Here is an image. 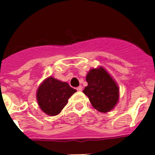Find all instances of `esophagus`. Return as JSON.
<instances>
[{
  "label": "esophagus",
  "instance_id": "obj_1",
  "mask_svg": "<svg viewBox=\"0 0 155 155\" xmlns=\"http://www.w3.org/2000/svg\"><path fill=\"white\" fill-rule=\"evenodd\" d=\"M76 90L78 91H82V86H79L76 87Z\"/></svg>",
  "mask_w": 155,
  "mask_h": 155
}]
</instances>
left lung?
I'll return each mask as SVG.
<instances>
[{
    "label": "left lung",
    "instance_id": "8db88e82",
    "mask_svg": "<svg viewBox=\"0 0 155 155\" xmlns=\"http://www.w3.org/2000/svg\"><path fill=\"white\" fill-rule=\"evenodd\" d=\"M87 85L83 93L94 109L108 112L118 104L119 89L112 76L102 67L91 69L86 76Z\"/></svg>",
    "mask_w": 155,
    "mask_h": 155
}]
</instances>
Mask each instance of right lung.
Returning <instances> with one entry per match:
<instances>
[{
    "instance_id": "obj_1",
    "label": "right lung",
    "mask_w": 155,
    "mask_h": 155,
    "mask_svg": "<svg viewBox=\"0 0 155 155\" xmlns=\"http://www.w3.org/2000/svg\"><path fill=\"white\" fill-rule=\"evenodd\" d=\"M76 91L68 82L52 76L46 78L37 91V100L41 110L50 116L57 115L68 103V99Z\"/></svg>"
}]
</instances>
